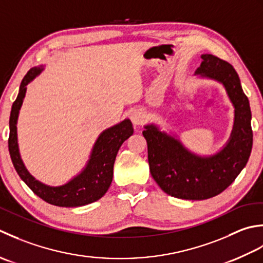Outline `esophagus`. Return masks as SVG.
<instances>
[{"instance_id": "obj_1", "label": "esophagus", "mask_w": 263, "mask_h": 263, "mask_svg": "<svg viewBox=\"0 0 263 263\" xmlns=\"http://www.w3.org/2000/svg\"><path fill=\"white\" fill-rule=\"evenodd\" d=\"M130 120L134 126H141L144 124V121H145V117H144L143 112L139 110H134L130 114Z\"/></svg>"}]
</instances>
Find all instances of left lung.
Returning a JSON list of instances; mask_svg holds the SVG:
<instances>
[{
	"instance_id": "1",
	"label": "left lung",
	"mask_w": 263,
	"mask_h": 263,
	"mask_svg": "<svg viewBox=\"0 0 263 263\" xmlns=\"http://www.w3.org/2000/svg\"><path fill=\"white\" fill-rule=\"evenodd\" d=\"M195 73L221 83L235 106V122L229 142L211 157H199L175 137L145 126L149 173L164 193L183 200H206L220 194L236 179L248 163L253 132L249 99L237 72L230 63L212 54H203Z\"/></svg>"
}]
</instances>
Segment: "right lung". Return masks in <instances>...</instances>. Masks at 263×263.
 Here are the masks:
<instances>
[{
	"label": "right lung",
	"mask_w": 263,
	"mask_h": 263,
	"mask_svg": "<svg viewBox=\"0 0 263 263\" xmlns=\"http://www.w3.org/2000/svg\"><path fill=\"white\" fill-rule=\"evenodd\" d=\"M43 70L42 67L31 68L20 84L19 94L13 102L10 115L9 152L14 169L20 178L42 200L50 204L64 208H73L89 204L100 200L111 185L114 177V164L121 144L134 133L130 120H124L104 130L95 142L90 159L85 169L69 183L51 187L36 180L27 171L20 158L17 141V120L19 110L26 94V86Z\"/></svg>",
	"instance_id": "obj_1"
}]
</instances>
